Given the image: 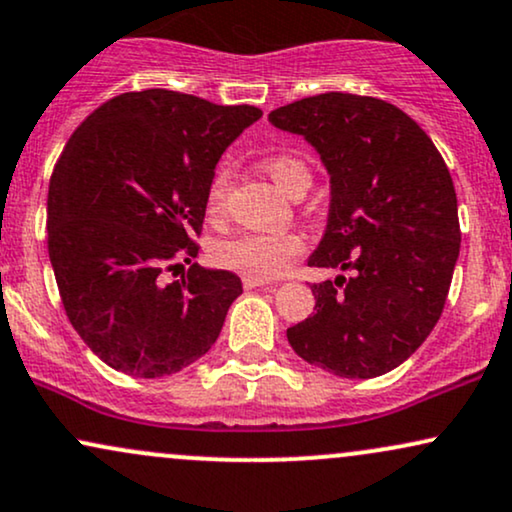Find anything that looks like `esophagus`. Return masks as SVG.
Here are the masks:
<instances>
[{
    "instance_id": "esophagus-1",
    "label": "esophagus",
    "mask_w": 512,
    "mask_h": 512,
    "mask_svg": "<svg viewBox=\"0 0 512 512\" xmlns=\"http://www.w3.org/2000/svg\"><path fill=\"white\" fill-rule=\"evenodd\" d=\"M267 279H260V276H243V286L252 291V288H260V286H267Z\"/></svg>"
}]
</instances>
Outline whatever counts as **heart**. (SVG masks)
Segmentation results:
<instances>
[{
    "mask_svg": "<svg viewBox=\"0 0 512 512\" xmlns=\"http://www.w3.org/2000/svg\"><path fill=\"white\" fill-rule=\"evenodd\" d=\"M264 174L283 190L286 195L305 193L312 183L310 164L303 157L291 155V152H281V155H272L262 162ZM231 186V171L221 166L217 174L212 176L207 190V205L212 214H221L226 207V195H229ZM303 250V240L295 233H240L224 243H219L217 260L224 267L240 272L245 276H267L279 274L291 257Z\"/></svg>",
    "mask_w": 512,
    "mask_h": 512,
    "instance_id": "obj_1",
    "label": "heart"
}]
</instances>
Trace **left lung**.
<instances>
[{"mask_svg":"<svg viewBox=\"0 0 512 512\" xmlns=\"http://www.w3.org/2000/svg\"><path fill=\"white\" fill-rule=\"evenodd\" d=\"M303 135L331 183L307 264L348 272L312 286L315 315L286 331L310 365L372 379L403 365L439 322L460 255L458 197L429 135L377 97L324 92L269 114Z\"/></svg>","mask_w":512,"mask_h":512,"instance_id":"left-lung-1","label":"left lung"}]
</instances>
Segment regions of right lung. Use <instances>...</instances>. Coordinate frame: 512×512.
Wrapping results in <instances>:
<instances>
[{"mask_svg":"<svg viewBox=\"0 0 512 512\" xmlns=\"http://www.w3.org/2000/svg\"><path fill=\"white\" fill-rule=\"evenodd\" d=\"M260 116L174 90L123 92L66 143L49 181V262L73 329L116 372L169 377L219 338L243 283L177 257L197 255L217 162Z\"/></svg>","mask_w":512,"mask_h":512,"instance_id":"add662e5","label":"right lung"}]
</instances>
